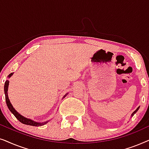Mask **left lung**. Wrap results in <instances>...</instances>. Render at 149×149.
<instances>
[{
	"instance_id": "left-lung-1",
	"label": "left lung",
	"mask_w": 149,
	"mask_h": 149,
	"mask_svg": "<svg viewBox=\"0 0 149 149\" xmlns=\"http://www.w3.org/2000/svg\"><path fill=\"white\" fill-rule=\"evenodd\" d=\"M138 109H139V107H138V108H137V109H136V111H134L133 113H132V116H133V115H134V114H135V113H136V112H137V111H138Z\"/></svg>"
}]
</instances>
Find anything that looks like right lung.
<instances>
[{
  "instance_id": "add662e5",
  "label": "right lung",
  "mask_w": 149,
  "mask_h": 149,
  "mask_svg": "<svg viewBox=\"0 0 149 149\" xmlns=\"http://www.w3.org/2000/svg\"><path fill=\"white\" fill-rule=\"evenodd\" d=\"M12 74H13V73H11V74L9 75V77H11ZM9 81L7 80L5 81V93L6 103H7V107H8V108H9V109L10 110V111H11V113L13 114L14 116H15V117L17 118V119H18V121H19L22 123L26 124V125H32V126H40V125H44V124L47 123V121L45 122V123H37V122L32 121V120H31V119H27V118L24 117L23 116L19 115V114L18 113L15 109H14L13 106L11 105V102H10L9 97H8V95H7V91H8V86H9Z\"/></svg>"
}]
</instances>
